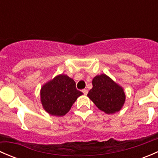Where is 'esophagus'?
Instances as JSON below:
<instances>
[{
  "instance_id": "1",
  "label": "esophagus",
  "mask_w": 158,
  "mask_h": 158,
  "mask_svg": "<svg viewBox=\"0 0 158 158\" xmlns=\"http://www.w3.org/2000/svg\"><path fill=\"white\" fill-rule=\"evenodd\" d=\"M82 92H83L84 95H87V93H88V90L85 89H83V90H82Z\"/></svg>"
}]
</instances>
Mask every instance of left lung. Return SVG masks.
<instances>
[{
  "label": "left lung",
  "instance_id": "1",
  "mask_svg": "<svg viewBox=\"0 0 158 158\" xmlns=\"http://www.w3.org/2000/svg\"><path fill=\"white\" fill-rule=\"evenodd\" d=\"M88 96L94 104L107 114H113L122 109L125 101L123 89L105 74L95 76Z\"/></svg>",
  "mask_w": 158,
  "mask_h": 158
}]
</instances>
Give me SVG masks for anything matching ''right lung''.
<instances>
[{
	"label": "right lung",
	"instance_id": "1",
	"mask_svg": "<svg viewBox=\"0 0 158 158\" xmlns=\"http://www.w3.org/2000/svg\"><path fill=\"white\" fill-rule=\"evenodd\" d=\"M76 82L66 75H60L44 85L40 91L44 109L52 115L63 116L71 109L77 98L82 95Z\"/></svg>",
	"mask_w": 158,
	"mask_h": 158
}]
</instances>
